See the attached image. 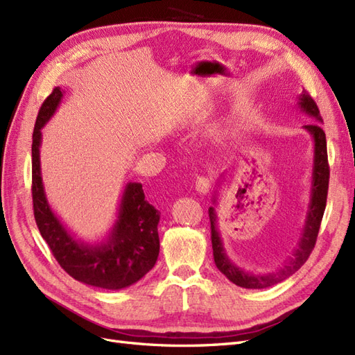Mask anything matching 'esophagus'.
<instances>
[{
	"mask_svg": "<svg viewBox=\"0 0 355 355\" xmlns=\"http://www.w3.org/2000/svg\"><path fill=\"white\" fill-rule=\"evenodd\" d=\"M210 187H211V182H210L209 178H204V176L197 178V180H196V189H197L198 194L206 196L207 192H209V189H210Z\"/></svg>",
	"mask_w": 355,
	"mask_h": 355,
	"instance_id": "obj_1",
	"label": "esophagus"
}]
</instances>
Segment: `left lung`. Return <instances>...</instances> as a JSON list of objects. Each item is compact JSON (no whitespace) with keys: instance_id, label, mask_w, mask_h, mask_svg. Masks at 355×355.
<instances>
[{"instance_id":"1","label":"left lung","mask_w":355,"mask_h":355,"mask_svg":"<svg viewBox=\"0 0 355 355\" xmlns=\"http://www.w3.org/2000/svg\"><path fill=\"white\" fill-rule=\"evenodd\" d=\"M297 108L306 114L308 116L314 118L317 123H311L304 125L305 130L313 137L314 142V159H313V171H311V192H309V201L306 209L305 223L300 231L297 245L293 249L292 257H288L286 263L275 270L274 272L266 274H253L249 271H244L243 268L235 265L227 250L223 247V241L220 237V231L218 227V191L213 196V206L209 207V218L211 225V245H213V257L214 263H216L218 270L228 278L230 282L237 284L244 288H265L274 286L277 283H282L290 275H293L300 266H302L313 252L315 240L320 230L321 219H323L324 209H326V200H327V188H329V164H327V144H326V135L323 128L318 123H323V118L320 115V111L314 99L302 90L297 98ZM220 182L218 188H220Z\"/></svg>"}]
</instances>
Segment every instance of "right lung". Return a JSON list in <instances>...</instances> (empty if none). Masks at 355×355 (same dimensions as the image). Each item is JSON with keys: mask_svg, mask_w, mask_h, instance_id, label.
<instances>
[{"mask_svg": "<svg viewBox=\"0 0 355 355\" xmlns=\"http://www.w3.org/2000/svg\"><path fill=\"white\" fill-rule=\"evenodd\" d=\"M56 87L42 103L32 135V201L34 216L53 256L72 278L87 286L121 290L153 270L159 253V211L146 200L139 182H127L116 219L106 237L85 243L72 234L53 211L41 176V128L55 115L63 98Z\"/></svg>", "mask_w": 355, "mask_h": 355, "instance_id": "obj_1", "label": "right lung"}]
</instances>
